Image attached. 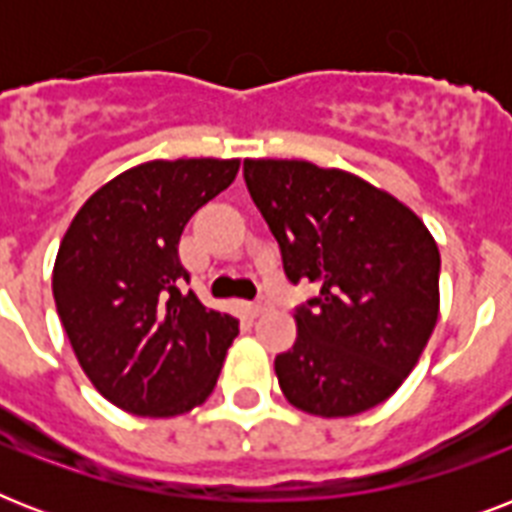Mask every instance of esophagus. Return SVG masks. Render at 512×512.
Here are the masks:
<instances>
[{
    "instance_id": "34e87169",
    "label": "esophagus",
    "mask_w": 512,
    "mask_h": 512,
    "mask_svg": "<svg viewBox=\"0 0 512 512\" xmlns=\"http://www.w3.org/2000/svg\"><path fill=\"white\" fill-rule=\"evenodd\" d=\"M247 311H249V316H252V319H257V316H263V313L268 311V303H263V300H260V303H249Z\"/></svg>"
}]
</instances>
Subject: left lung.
Returning <instances> with one entry per match:
<instances>
[{"label":"left lung","instance_id":"obj_1","mask_svg":"<svg viewBox=\"0 0 512 512\" xmlns=\"http://www.w3.org/2000/svg\"><path fill=\"white\" fill-rule=\"evenodd\" d=\"M249 196L279 241L292 284L311 281L295 345L276 356L292 406L350 417L406 380L438 321L441 255L412 209L342 170L247 159Z\"/></svg>","mask_w":512,"mask_h":512}]
</instances>
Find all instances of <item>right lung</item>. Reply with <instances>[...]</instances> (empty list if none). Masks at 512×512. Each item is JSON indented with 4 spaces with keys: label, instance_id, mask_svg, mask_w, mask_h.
I'll return each mask as SVG.
<instances>
[{
    "label": "right lung",
    "instance_id": "1",
    "mask_svg": "<svg viewBox=\"0 0 512 512\" xmlns=\"http://www.w3.org/2000/svg\"><path fill=\"white\" fill-rule=\"evenodd\" d=\"M239 159L146 162L84 201L60 241L52 297L79 366L140 417L191 412L215 390L239 321L183 292L185 223L225 191Z\"/></svg>",
    "mask_w": 512,
    "mask_h": 512
}]
</instances>
